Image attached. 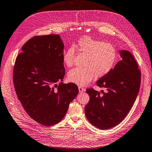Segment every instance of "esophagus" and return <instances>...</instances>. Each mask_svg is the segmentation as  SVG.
I'll return each instance as SVG.
<instances>
[{
  "label": "esophagus",
  "instance_id": "1",
  "mask_svg": "<svg viewBox=\"0 0 152 152\" xmlns=\"http://www.w3.org/2000/svg\"><path fill=\"white\" fill-rule=\"evenodd\" d=\"M78 90H79V92H83L85 90H86V89H85L84 88H83L82 87H81V86H78Z\"/></svg>",
  "mask_w": 152,
  "mask_h": 152
}]
</instances>
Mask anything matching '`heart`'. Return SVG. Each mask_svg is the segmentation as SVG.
I'll use <instances>...</instances> for the list:
<instances>
[{"label":"heart","instance_id":"b5f03b06","mask_svg":"<svg viewBox=\"0 0 152 152\" xmlns=\"http://www.w3.org/2000/svg\"><path fill=\"white\" fill-rule=\"evenodd\" d=\"M75 49L86 55L83 62L84 66L70 70L68 78L70 82L80 86L88 84L95 76L101 77L107 75L117 62V52L113 45L90 37H83L64 52L63 61L67 66L74 64Z\"/></svg>","mask_w":152,"mask_h":152}]
</instances>
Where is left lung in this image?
I'll return each mask as SVG.
<instances>
[{
  "instance_id": "1",
  "label": "left lung",
  "mask_w": 152,
  "mask_h": 152,
  "mask_svg": "<svg viewBox=\"0 0 152 152\" xmlns=\"http://www.w3.org/2000/svg\"><path fill=\"white\" fill-rule=\"evenodd\" d=\"M122 60L96 82L97 86L105 88L101 92L87 88L90 101L85 107L89 122L100 129L117 125L129 113L135 102L141 83V72L130 52L120 51Z\"/></svg>"
}]
</instances>
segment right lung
Returning a JSON list of instances; mask_svg holds the SVG:
<instances>
[{
  "instance_id": "obj_1",
  "label": "right lung",
  "mask_w": 152,
  "mask_h": 152,
  "mask_svg": "<svg viewBox=\"0 0 152 152\" xmlns=\"http://www.w3.org/2000/svg\"><path fill=\"white\" fill-rule=\"evenodd\" d=\"M64 47L59 35L35 36L22 46L14 66L18 99L30 117L45 126L60 122L78 93L75 83L61 82Z\"/></svg>"
}]
</instances>
